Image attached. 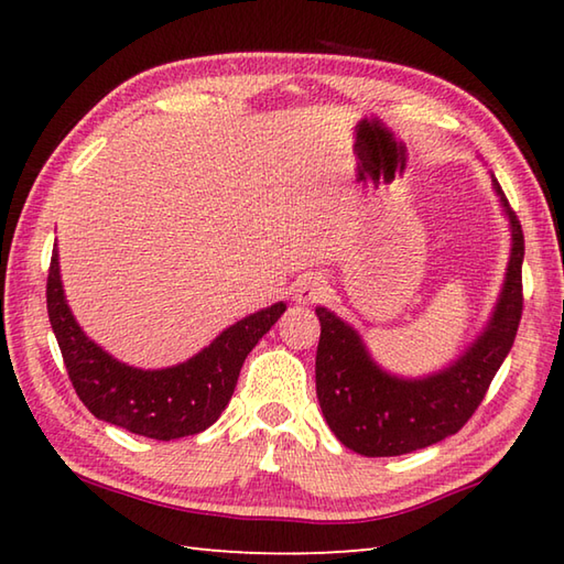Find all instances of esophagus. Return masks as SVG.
Segmentation results:
<instances>
[{
    "label": "esophagus",
    "instance_id": "esophagus-1",
    "mask_svg": "<svg viewBox=\"0 0 564 564\" xmlns=\"http://www.w3.org/2000/svg\"><path fill=\"white\" fill-rule=\"evenodd\" d=\"M325 293H327V281L317 273H305L293 289L295 303H301V305L317 303V301H322V297H325Z\"/></svg>",
    "mask_w": 564,
    "mask_h": 564
}]
</instances>
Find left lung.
Wrapping results in <instances>:
<instances>
[{"label":"left lung","mask_w":564,"mask_h":564,"mask_svg":"<svg viewBox=\"0 0 564 564\" xmlns=\"http://www.w3.org/2000/svg\"><path fill=\"white\" fill-rule=\"evenodd\" d=\"M492 188L511 230L505 283L485 329L453 364L424 378L388 373L349 322L322 305L315 310L322 325L315 358L317 400L346 448L368 458H388L458 434L505 364L523 310V230L495 174Z\"/></svg>","instance_id":"left-lung-1"}]
</instances>
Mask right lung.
<instances>
[{
    "instance_id": "1",
    "label": "right lung",
    "mask_w": 564,
    "mask_h": 564,
    "mask_svg": "<svg viewBox=\"0 0 564 564\" xmlns=\"http://www.w3.org/2000/svg\"><path fill=\"white\" fill-rule=\"evenodd\" d=\"M45 297L67 376L84 406L101 422L158 441L194 436L218 422L247 354L285 313V303H273L223 329L188 361L145 370L118 361L82 332L59 281L57 249Z\"/></svg>"
}]
</instances>
